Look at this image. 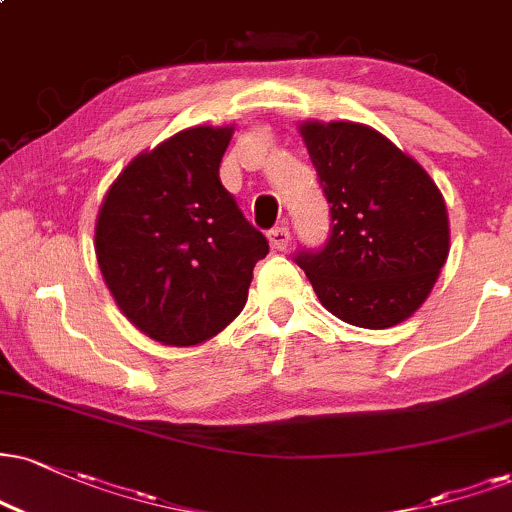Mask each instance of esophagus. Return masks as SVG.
<instances>
[{
    "mask_svg": "<svg viewBox=\"0 0 512 512\" xmlns=\"http://www.w3.org/2000/svg\"><path fill=\"white\" fill-rule=\"evenodd\" d=\"M269 243H272L274 250H286L288 243H291V231L286 226H276V229L269 231Z\"/></svg>",
    "mask_w": 512,
    "mask_h": 512,
    "instance_id": "obj_1",
    "label": "esophagus"
}]
</instances>
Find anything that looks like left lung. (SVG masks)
I'll return each mask as SVG.
<instances>
[{"instance_id":"1","label":"left lung","mask_w":512,"mask_h":512,"mask_svg":"<svg viewBox=\"0 0 512 512\" xmlns=\"http://www.w3.org/2000/svg\"><path fill=\"white\" fill-rule=\"evenodd\" d=\"M329 202L324 248L300 250V269L331 315L389 329L432 293L448 257L446 202L427 171L365 123L300 126Z\"/></svg>"}]
</instances>
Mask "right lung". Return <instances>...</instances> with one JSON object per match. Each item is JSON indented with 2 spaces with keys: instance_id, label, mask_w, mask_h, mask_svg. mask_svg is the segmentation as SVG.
Returning <instances> with one entry per match:
<instances>
[{
  "instance_id": "1",
  "label": "right lung",
  "mask_w": 512,
  "mask_h": 512,
  "mask_svg": "<svg viewBox=\"0 0 512 512\" xmlns=\"http://www.w3.org/2000/svg\"><path fill=\"white\" fill-rule=\"evenodd\" d=\"M233 126H195L133 159L104 195L95 252L128 322L164 346L217 336L248 300L267 238L221 186Z\"/></svg>"
}]
</instances>
